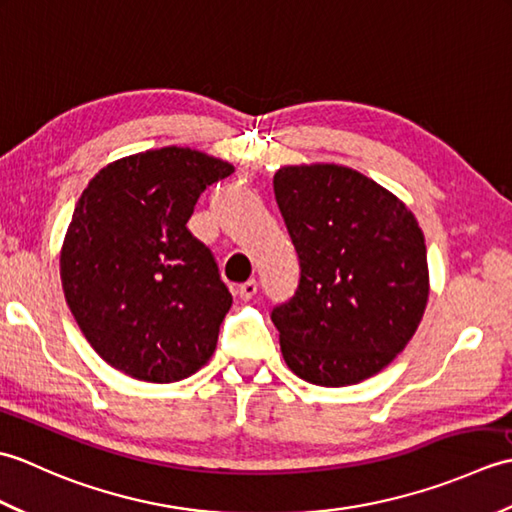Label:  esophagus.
<instances>
[{
  "label": "esophagus",
  "mask_w": 512,
  "mask_h": 512,
  "mask_svg": "<svg viewBox=\"0 0 512 512\" xmlns=\"http://www.w3.org/2000/svg\"><path fill=\"white\" fill-rule=\"evenodd\" d=\"M237 295H239V299H242V301L253 299L257 295V281L255 279L244 281V284L237 288Z\"/></svg>",
  "instance_id": "1"
}]
</instances>
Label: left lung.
<instances>
[{
  "mask_svg": "<svg viewBox=\"0 0 512 512\" xmlns=\"http://www.w3.org/2000/svg\"><path fill=\"white\" fill-rule=\"evenodd\" d=\"M275 198L299 255V288L273 310L292 374L347 387L405 350L429 301L424 233L389 189L334 162L279 167Z\"/></svg>",
  "mask_w": 512,
  "mask_h": 512,
  "instance_id": "left-lung-1",
  "label": "left lung"
}]
</instances>
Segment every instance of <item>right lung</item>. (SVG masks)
Wrapping results in <instances>:
<instances>
[{
    "label": "right lung",
    "instance_id": "obj_1",
    "mask_svg": "<svg viewBox=\"0 0 512 512\" xmlns=\"http://www.w3.org/2000/svg\"><path fill=\"white\" fill-rule=\"evenodd\" d=\"M233 171L198 149H149L103 167L76 202L63 295L94 352L125 376L176 383L213 356L233 297L187 222Z\"/></svg>",
    "mask_w": 512,
    "mask_h": 512
}]
</instances>
